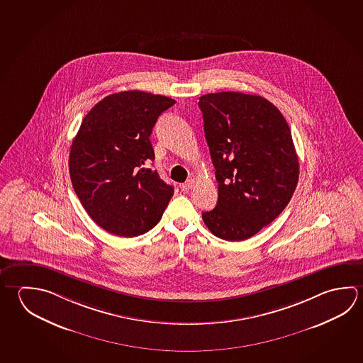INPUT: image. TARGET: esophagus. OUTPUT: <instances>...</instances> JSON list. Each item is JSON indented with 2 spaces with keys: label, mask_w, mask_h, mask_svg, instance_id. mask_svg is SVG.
<instances>
[{
  "label": "esophagus",
  "mask_w": 363,
  "mask_h": 363,
  "mask_svg": "<svg viewBox=\"0 0 363 363\" xmlns=\"http://www.w3.org/2000/svg\"><path fill=\"white\" fill-rule=\"evenodd\" d=\"M194 184H195V181L194 179H189L184 184H181V190L187 192V191L191 190L194 187Z\"/></svg>",
  "instance_id": "obj_1"
}]
</instances>
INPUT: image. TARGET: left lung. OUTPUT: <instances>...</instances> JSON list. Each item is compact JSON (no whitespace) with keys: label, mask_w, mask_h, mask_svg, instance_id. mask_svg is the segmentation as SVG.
Masks as SVG:
<instances>
[{"label":"left lung","mask_w":363,"mask_h":363,"mask_svg":"<svg viewBox=\"0 0 363 363\" xmlns=\"http://www.w3.org/2000/svg\"><path fill=\"white\" fill-rule=\"evenodd\" d=\"M199 107L218 181V203L203 211V223L225 241L247 240L279 216L297 187L291 130L260 96L210 93Z\"/></svg>","instance_id":"1"}]
</instances>
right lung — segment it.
<instances>
[{
  "mask_svg": "<svg viewBox=\"0 0 363 363\" xmlns=\"http://www.w3.org/2000/svg\"><path fill=\"white\" fill-rule=\"evenodd\" d=\"M174 99L140 90L103 98L84 117L71 145L72 187L94 222L112 235L136 237L160 222L172 186L147 164L154 125Z\"/></svg>",
  "mask_w": 363,
  "mask_h": 363,
  "instance_id": "1",
  "label": "right lung"
}]
</instances>
